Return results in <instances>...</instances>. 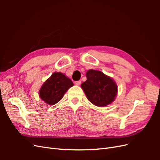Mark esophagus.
<instances>
[{
	"mask_svg": "<svg viewBox=\"0 0 160 160\" xmlns=\"http://www.w3.org/2000/svg\"><path fill=\"white\" fill-rule=\"evenodd\" d=\"M75 85H81V81H75Z\"/></svg>",
	"mask_w": 160,
	"mask_h": 160,
	"instance_id": "esophagus-1",
	"label": "esophagus"
}]
</instances>
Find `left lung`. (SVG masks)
<instances>
[{"label":"left lung","instance_id":"obj_1","mask_svg":"<svg viewBox=\"0 0 160 160\" xmlns=\"http://www.w3.org/2000/svg\"><path fill=\"white\" fill-rule=\"evenodd\" d=\"M87 80L81 88L90 102L98 107L112 103L118 93L115 82L103 72L91 69L86 72Z\"/></svg>","mask_w":160,"mask_h":160}]
</instances>
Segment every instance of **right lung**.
<instances>
[{"mask_svg":"<svg viewBox=\"0 0 160 160\" xmlns=\"http://www.w3.org/2000/svg\"><path fill=\"white\" fill-rule=\"evenodd\" d=\"M72 86H73V83L68 77L61 72H55L41 87L39 96L46 103L55 105L62 98L66 91Z\"/></svg>","mask_w":160,"mask_h":160,"instance_id":"right-lung-1","label":"right lung"}]
</instances>
